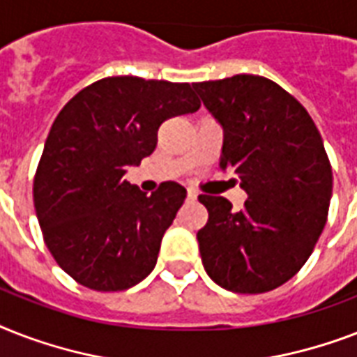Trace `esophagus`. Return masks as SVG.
<instances>
[{"mask_svg": "<svg viewBox=\"0 0 357 357\" xmlns=\"http://www.w3.org/2000/svg\"><path fill=\"white\" fill-rule=\"evenodd\" d=\"M187 198H189V200H196V198H198V192H196L195 189H187Z\"/></svg>", "mask_w": 357, "mask_h": 357, "instance_id": "34e87169", "label": "esophagus"}]
</instances>
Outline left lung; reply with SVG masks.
Masks as SVG:
<instances>
[{
  "label": "left lung",
  "mask_w": 357,
  "mask_h": 357,
  "mask_svg": "<svg viewBox=\"0 0 357 357\" xmlns=\"http://www.w3.org/2000/svg\"><path fill=\"white\" fill-rule=\"evenodd\" d=\"M192 86L224 128L220 170L248 195L238 211L222 196H198L209 213L196 234L202 263L220 287L266 293L304 266L326 224L333 178L322 137L304 105L266 77Z\"/></svg>",
  "instance_id": "left-lung-1"
}]
</instances>
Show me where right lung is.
<instances>
[{"label": "right lung", "mask_w": 357, "mask_h": 357, "mask_svg": "<svg viewBox=\"0 0 357 357\" xmlns=\"http://www.w3.org/2000/svg\"><path fill=\"white\" fill-rule=\"evenodd\" d=\"M189 83L116 75L85 86L47 135L33 202L53 259L77 283L102 293L142 282L187 190L165 181L150 196L123 179L155 150L165 120L195 113Z\"/></svg>", "instance_id": "add662e5"}]
</instances>
